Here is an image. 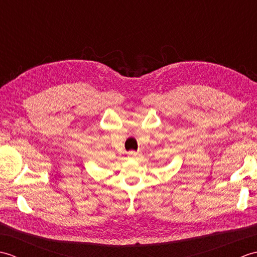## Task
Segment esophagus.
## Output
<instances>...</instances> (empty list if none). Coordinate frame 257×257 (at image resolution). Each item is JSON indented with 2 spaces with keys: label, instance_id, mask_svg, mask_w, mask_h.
<instances>
[{
  "label": "esophagus",
  "instance_id": "esophagus-1",
  "mask_svg": "<svg viewBox=\"0 0 257 257\" xmlns=\"http://www.w3.org/2000/svg\"><path fill=\"white\" fill-rule=\"evenodd\" d=\"M128 154H129V156H132V157H137V156H139V152H136V151H129Z\"/></svg>",
  "mask_w": 257,
  "mask_h": 257
}]
</instances>
